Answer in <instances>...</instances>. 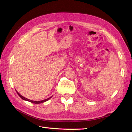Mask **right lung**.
Segmentation results:
<instances>
[{
	"instance_id": "obj_1",
	"label": "right lung",
	"mask_w": 132,
	"mask_h": 132,
	"mask_svg": "<svg viewBox=\"0 0 132 132\" xmlns=\"http://www.w3.org/2000/svg\"><path fill=\"white\" fill-rule=\"evenodd\" d=\"M16 93H17V94L19 95V96L22 99H23V100H26V101H29V102H31V103H33V104H40V103H42V102H46V101H48L49 99H50L51 98V97H50V98H47V99H46V100H42V101H32V100H28V99H27V98H24V97H23L22 95H20L19 93H18V92H16Z\"/></svg>"
}]
</instances>
